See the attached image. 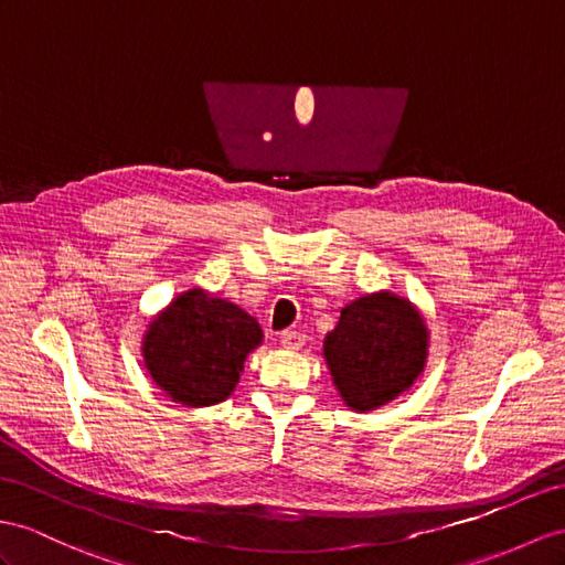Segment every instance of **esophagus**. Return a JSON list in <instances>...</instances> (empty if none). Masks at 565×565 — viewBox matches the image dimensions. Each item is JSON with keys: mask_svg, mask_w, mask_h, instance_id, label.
Wrapping results in <instances>:
<instances>
[{"mask_svg": "<svg viewBox=\"0 0 565 565\" xmlns=\"http://www.w3.org/2000/svg\"><path fill=\"white\" fill-rule=\"evenodd\" d=\"M305 340H307V335L299 333V330H282V333H280V345L285 350H301Z\"/></svg>", "mask_w": 565, "mask_h": 565, "instance_id": "34e87169", "label": "esophagus"}]
</instances>
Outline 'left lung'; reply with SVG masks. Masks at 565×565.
I'll return each mask as SVG.
<instances>
[{
    "instance_id": "8db88e82",
    "label": "left lung",
    "mask_w": 565,
    "mask_h": 565,
    "mask_svg": "<svg viewBox=\"0 0 565 565\" xmlns=\"http://www.w3.org/2000/svg\"><path fill=\"white\" fill-rule=\"evenodd\" d=\"M429 356V328L409 299L374 292L340 311L323 340V360L350 409L388 405L419 379Z\"/></svg>"
}]
</instances>
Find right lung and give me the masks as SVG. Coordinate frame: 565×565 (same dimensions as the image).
<instances>
[{
    "label": "right lung",
    "instance_id": "right-lung-1",
    "mask_svg": "<svg viewBox=\"0 0 565 565\" xmlns=\"http://www.w3.org/2000/svg\"><path fill=\"white\" fill-rule=\"evenodd\" d=\"M264 342L254 316L203 287L177 295L143 333V364L156 386L184 407L223 403L244 360Z\"/></svg>",
    "mask_w": 565,
    "mask_h": 565
}]
</instances>
